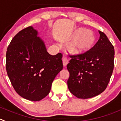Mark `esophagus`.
<instances>
[{"mask_svg": "<svg viewBox=\"0 0 121 121\" xmlns=\"http://www.w3.org/2000/svg\"><path fill=\"white\" fill-rule=\"evenodd\" d=\"M69 63V60H67V58H64L63 59V64L64 67H66V65H67V64Z\"/></svg>", "mask_w": 121, "mask_h": 121, "instance_id": "1", "label": "esophagus"}]
</instances>
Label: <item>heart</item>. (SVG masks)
<instances>
[{
    "mask_svg": "<svg viewBox=\"0 0 121 121\" xmlns=\"http://www.w3.org/2000/svg\"><path fill=\"white\" fill-rule=\"evenodd\" d=\"M71 38L74 39L68 45L69 51L73 54H80L87 52L94 45L95 36L92 31L79 28L74 32Z\"/></svg>",
    "mask_w": 121,
    "mask_h": 121,
    "instance_id": "1",
    "label": "heart"
}]
</instances>
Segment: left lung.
<instances>
[{
    "mask_svg": "<svg viewBox=\"0 0 121 121\" xmlns=\"http://www.w3.org/2000/svg\"><path fill=\"white\" fill-rule=\"evenodd\" d=\"M96 44L82 54L70 56L67 65L70 73V92L80 99L99 95L106 89L114 66V47L104 32Z\"/></svg>",
    "mask_w": 121,
    "mask_h": 121,
    "instance_id": "1",
    "label": "left lung"
}]
</instances>
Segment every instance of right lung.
I'll return each mask as SVG.
<instances>
[{"mask_svg":"<svg viewBox=\"0 0 121 121\" xmlns=\"http://www.w3.org/2000/svg\"><path fill=\"white\" fill-rule=\"evenodd\" d=\"M38 31L29 26L19 31L7 48L8 76L17 94L39 101L49 94L54 79L63 69V56H51Z\"/></svg>","mask_w":121,"mask_h":121,"instance_id":"add662e5","label":"right lung"}]
</instances>
